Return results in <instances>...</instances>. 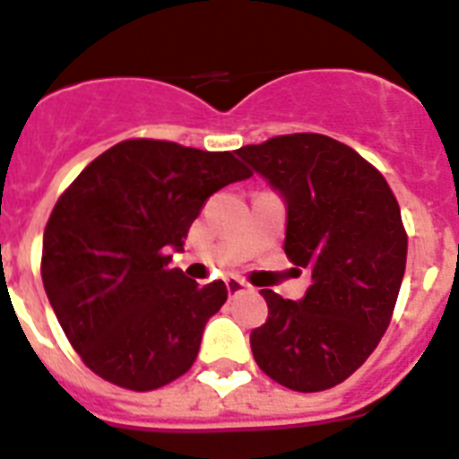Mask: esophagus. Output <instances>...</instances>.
Returning a JSON list of instances; mask_svg holds the SVG:
<instances>
[{"instance_id":"34e87169","label":"esophagus","mask_w":459,"mask_h":459,"mask_svg":"<svg viewBox=\"0 0 459 459\" xmlns=\"http://www.w3.org/2000/svg\"><path fill=\"white\" fill-rule=\"evenodd\" d=\"M226 290H229V294H240L245 292V290H249V285L245 281H240V278H226Z\"/></svg>"}]
</instances>
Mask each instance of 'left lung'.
Masks as SVG:
<instances>
[{"mask_svg": "<svg viewBox=\"0 0 459 459\" xmlns=\"http://www.w3.org/2000/svg\"><path fill=\"white\" fill-rule=\"evenodd\" d=\"M288 204L285 255L311 273L304 299L262 290L268 318L249 334L256 365L292 391L342 385L375 351L405 273L408 236L386 178L323 134L236 151Z\"/></svg>", "mask_w": 459, "mask_h": 459, "instance_id": "8db88e82", "label": "left lung"}]
</instances>
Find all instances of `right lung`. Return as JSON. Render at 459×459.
Here are the masks:
<instances>
[{"label": "right lung", "instance_id": "right-lung-1", "mask_svg": "<svg viewBox=\"0 0 459 459\" xmlns=\"http://www.w3.org/2000/svg\"><path fill=\"white\" fill-rule=\"evenodd\" d=\"M252 177L233 152L129 139L100 152L56 203L42 281L63 333L99 377L152 391L191 370L229 297L169 268L207 197Z\"/></svg>", "mask_w": 459, "mask_h": 459}]
</instances>
